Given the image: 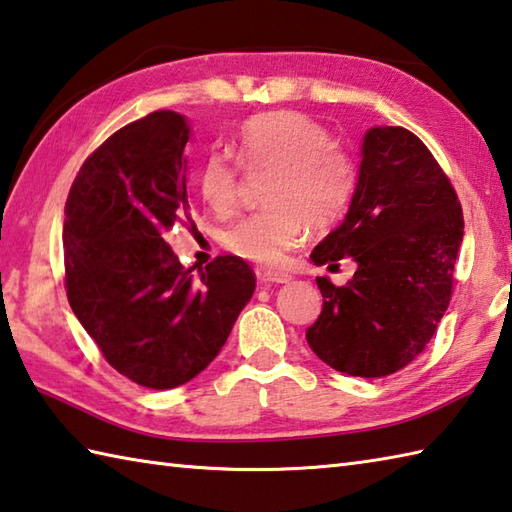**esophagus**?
Returning <instances> with one entry per match:
<instances>
[{
	"label": "esophagus",
	"instance_id": "esophagus-1",
	"mask_svg": "<svg viewBox=\"0 0 512 512\" xmlns=\"http://www.w3.org/2000/svg\"><path fill=\"white\" fill-rule=\"evenodd\" d=\"M259 282H264V284H288L290 275L284 273V270L264 268V270H259Z\"/></svg>",
	"mask_w": 512,
	"mask_h": 512
}]
</instances>
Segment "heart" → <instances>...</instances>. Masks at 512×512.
<instances>
[{"label": "heart", "mask_w": 512, "mask_h": 512, "mask_svg": "<svg viewBox=\"0 0 512 512\" xmlns=\"http://www.w3.org/2000/svg\"><path fill=\"white\" fill-rule=\"evenodd\" d=\"M237 153L248 168L273 166L264 210L224 230V244L250 262L275 266L302 239L308 224L326 226L344 213L355 190V168L328 130L302 113L259 115L244 124ZM239 168L210 155L199 170V195L226 215L237 204Z\"/></svg>", "instance_id": "heart-1"}]
</instances>
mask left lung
<instances>
[{
    "mask_svg": "<svg viewBox=\"0 0 512 512\" xmlns=\"http://www.w3.org/2000/svg\"><path fill=\"white\" fill-rule=\"evenodd\" d=\"M346 215L310 262L350 257L346 286L317 277L324 308L306 330L313 353L339 373L386 377L413 362L444 317L464 217L444 170L402 126H373Z\"/></svg>",
    "mask_w": 512,
    "mask_h": 512,
    "instance_id": "left-lung-1",
    "label": "left lung"
}]
</instances>
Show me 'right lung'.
<instances>
[{
    "label": "right lung",
    "mask_w": 512,
    "mask_h": 512,
    "mask_svg": "<svg viewBox=\"0 0 512 512\" xmlns=\"http://www.w3.org/2000/svg\"><path fill=\"white\" fill-rule=\"evenodd\" d=\"M190 124L157 110L90 155L68 193L66 295L106 362L135 384L168 390L219 355L255 275L237 255L179 264L166 233L188 217Z\"/></svg>",
    "instance_id": "add662e5"
}]
</instances>
